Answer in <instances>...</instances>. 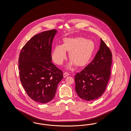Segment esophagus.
Returning a JSON list of instances; mask_svg holds the SVG:
<instances>
[{
    "label": "esophagus",
    "instance_id": "34e87169",
    "mask_svg": "<svg viewBox=\"0 0 131 131\" xmlns=\"http://www.w3.org/2000/svg\"><path fill=\"white\" fill-rule=\"evenodd\" d=\"M70 75V74L69 73H68L67 72H65L63 73V76L64 78L68 76H69Z\"/></svg>",
    "mask_w": 131,
    "mask_h": 131
}]
</instances>
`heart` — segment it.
I'll use <instances>...</instances> for the list:
<instances>
[{"instance_id":"1","label":"heart","mask_w":131,"mask_h":131,"mask_svg":"<svg viewBox=\"0 0 131 131\" xmlns=\"http://www.w3.org/2000/svg\"><path fill=\"white\" fill-rule=\"evenodd\" d=\"M95 49L93 41L78 37L63 39L62 45H57L52 49V59L56 63L61 65L66 59V51L69 52L70 65L73 64L77 67H83L91 59Z\"/></svg>"}]
</instances>
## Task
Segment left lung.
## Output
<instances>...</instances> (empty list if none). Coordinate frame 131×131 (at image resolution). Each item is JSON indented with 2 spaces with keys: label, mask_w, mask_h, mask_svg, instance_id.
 Here are the masks:
<instances>
[{
  "label": "left lung",
  "mask_w": 131,
  "mask_h": 131,
  "mask_svg": "<svg viewBox=\"0 0 131 131\" xmlns=\"http://www.w3.org/2000/svg\"><path fill=\"white\" fill-rule=\"evenodd\" d=\"M100 41L94 60L74 77L76 92L86 101L97 99L102 95L111 76L112 53L103 40Z\"/></svg>",
  "instance_id": "1"
}]
</instances>
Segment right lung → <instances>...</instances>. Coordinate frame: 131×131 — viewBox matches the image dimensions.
Returning <instances> with one entry per match:
<instances>
[{
    "label": "right lung",
    "instance_id": "add662e5",
    "mask_svg": "<svg viewBox=\"0 0 131 131\" xmlns=\"http://www.w3.org/2000/svg\"><path fill=\"white\" fill-rule=\"evenodd\" d=\"M57 31L53 29L32 37L22 48L19 58L20 82L28 96L41 103L51 101L63 72L51 62L52 43Z\"/></svg>",
    "mask_w": 131,
    "mask_h": 131
}]
</instances>
